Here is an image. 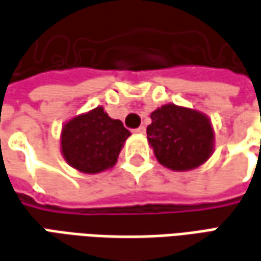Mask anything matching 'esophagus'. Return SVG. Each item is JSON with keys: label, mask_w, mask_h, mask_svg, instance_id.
Listing matches in <instances>:
<instances>
[{"label": "esophagus", "mask_w": 261, "mask_h": 261, "mask_svg": "<svg viewBox=\"0 0 261 261\" xmlns=\"http://www.w3.org/2000/svg\"><path fill=\"white\" fill-rule=\"evenodd\" d=\"M134 133H138V134H144L145 127H144V125H140L138 128H136V130H134Z\"/></svg>", "instance_id": "34e87169"}]
</instances>
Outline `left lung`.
<instances>
[{
	"label": "left lung",
	"instance_id": "8db88e82",
	"mask_svg": "<svg viewBox=\"0 0 261 261\" xmlns=\"http://www.w3.org/2000/svg\"><path fill=\"white\" fill-rule=\"evenodd\" d=\"M147 138L163 166L186 171L207 161L213 151L214 134L204 114L167 104L151 113Z\"/></svg>",
	"mask_w": 261,
	"mask_h": 261
}]
</instances>
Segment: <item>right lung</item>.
Returning a JSON list of instances; mask_svg holds the SVG:
<instances>
[{
    "instance_id": "1",
    "label": "right lung",
    "mask_w": 261,
    "mask_h": 261,
    "mask_svg": "<svg viewBox=\"0 0 261 261\" xmlns=\"http://www.w3.org/2000/svg\"><path fill=\"white\" fill-rule=\"evenodd\" d=\"M131 133L120 120H113L102 107L75 117L64 125V159L79 171L94 174L116 164L124 141Z\"/></svg>"
}]
</instances>
